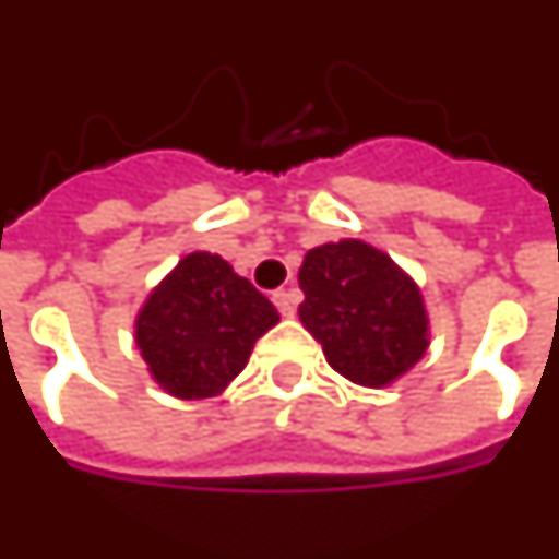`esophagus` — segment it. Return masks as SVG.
I'll return each instance as SVG.
<instances>
[{"mask_svg":"<svg viewBox=\"0 0 559 559\" xmlns=\"http://www.w3.org/2000/svg\"><path fill=\"white\" fill-rule=\"evenodd\" d=\"M272 302L278 306V311L284 318H290L293 311H296V302H299V293L296 290H275L272 293Z\"/></svg>","mask_w":559,"mask_h":559,"instance_id":"1","label":"esophagus"}]
</instances>
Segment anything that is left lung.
Wrapping results in <instances>:
<instances>
[{
    "label": "left lung",
    "mask_w": 559,
    "mask_h": 559,
    "mask_svg": "<svg viewBox=\"0 0 559 559\" xmlns=\"http://www.w3.org/2000/svg\"><path fill=\"white\" fill-rule=\"evenodd\" d=\"M299 320L326 362L362 388H388L429 347L424 296L388 253L360 239L311 248L299 269Z\"/></svg>",
    "instance_id": "8db88e82"
}]
</instances>
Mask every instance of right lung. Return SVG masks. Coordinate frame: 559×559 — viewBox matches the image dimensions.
Returning <instances> with one entry per match:
<instances>
[{"label":"right lung","mask_w":559,"mask_h":559,"mask_svg":"<svg viewBox=\"0 0 559 559\" xmlns=\"http://www.w3.org/2000/svg\"><path fill=\"white\" fill-rule=\"evenodd\" d=\"M278 323V308L224 257L187 253L151 290L135 318L147 372L178 400H205L248 366L257 338Z\"/></svg>","instance_id":"right-lung-1"}]
</instances>
